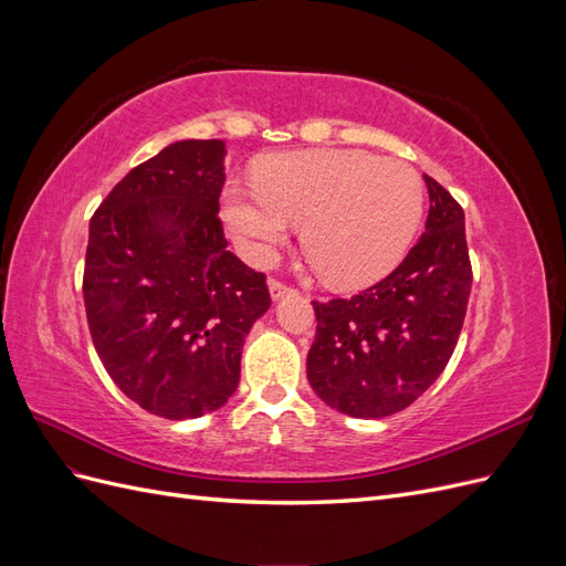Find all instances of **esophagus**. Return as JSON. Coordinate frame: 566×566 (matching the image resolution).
Instances as JSON below:
<instances>
[{"label": "esophagus", "mask_w": 566, "mask_h": 566, "mask_svg": "<svg viewBox=\"0 0 566 566\" xmlns=\"http://www.w3.org/2000/svg\"><path fill=\"white\" fill-rule=\"evenodd\" d=\"M269 293H271V300L276 302V300H281V297H285L290 293H295V290L290 287V285H285V283H281V281H276V279H271L269 281Z\"/></svg>", "instance_id": "34e87169"}]
</instances>
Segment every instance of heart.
I'll list each match as a JSON object with an SVG mask.
<instances>
[{"label": "heart", "mask_w": 566, "mask_h": 566, "mask_svg": "<svg viewBox=\"0 0 566 566\" xmlns=\"http://www.w3.org/2000/svg\"><path fill=\"white\" fill-rule=\"evenodd\" d=\"M424 210L416 167L368 150L321 148L264 160L252 191L229 186L227 227L254 262L266 264L304 227L302 248L335 287H364L397 266Z\"/></svg>", "instance_id": "b5f03b06"}]
</instances>
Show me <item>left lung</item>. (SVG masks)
Instances as JSON below:
<instances>
[{
  "label": "left lung",
  "instance_id": "8db88e82",
  "mask_svg": "<svg viewBox=\"0 0 566 566\" xmlns=\"http://www.w3.org/2000/svg\"><path fill=\"white\" fill-rule=\"evenodd\" d=\"M424 233L387 279L349 300L312 302L316 339L306 378L331 408L352 418H387L432 387L458 345L472 266L465 214L424 175Z\"/></svg>",
  "mask_w": 566,
  "mask_h": 566
}]
</instances>
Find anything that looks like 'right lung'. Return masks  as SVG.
<instances>
[{"label": "right lung", "instance_id": "right-lung-1", "mask_svg": "<svg viewBox=\"0 0 566 566\" xmlns=\"http://www.w3.org/2000/svg\"><path fill=\"white\" fill-rule=\"evenodd\" d=\"M227 144L186 139L134 167L90 221L84 310L101 364L167 420L200 418L241 380L264 273L233 252L219 212Z\"/></svg>", "mask_w": 566, "mask_h": 566}]
</instances>
